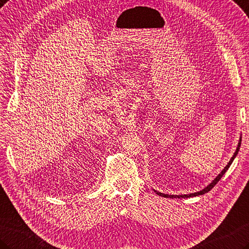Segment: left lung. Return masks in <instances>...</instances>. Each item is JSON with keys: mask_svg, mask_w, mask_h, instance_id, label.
<instances>
[{"mask_svg": "<svg viewBox=\"0 0 249 249\" xmlns=\"http://www.w3.org/2000/svg\"><path fill=\"white\" fill-rule=\"evenodd\" d=\"M241 142H242V137H240V141H238V144H237V148H236V150H235V152H234V154H233V157L231 158V160H229V163L227 164V166L223 168L222 170H221V173L218 175V176L213 180V181L208 184L207 187H205L204 188L203 190H201V191H197V192H194V193H190V194H180V196H172V194H165V193H162V192H159V191H157V190H154V192L158 194V196H163V197H170V198H186V197H192V196H203V194H205V193H207L208 191H211V190L216 186V184L218 183V181L219 180L221 179V177L223 176V175L226 174V172L227 170L229 169V167H230V165L232 164V162L233 160H234V159L236 158V155H237V153H238V151H240V147H241Z\"/></svg>", "mask_w": 249, "mask_h": 249, "instance_id": "8db88e82", "label": "left lung"}]
</instances>
